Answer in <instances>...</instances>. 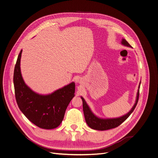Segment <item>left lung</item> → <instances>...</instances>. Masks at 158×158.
Returning a JSON list of instances; mask_svg holds the SVG:
<instances>
[{
    "mask_svg": "<svg viewBox=\"0 0 158 158\" xmlns=\"http://www.w3.org/2000/svg\"><path fill=\"white\" fill-rule=\"evenodd\" d=\"M122 43L127 46L128 47H131V46L127 42V41L125 39H123L122 41ZM140 85H139V87ZM139 90H138V93H137V97H136V100L135 102V104L134 105V106L131 109V110L126 115L124 116H122L119 118H110V119H102L97 117L90 110L89 106H87V104L86 103L85 100L81 97V98L82 100V105H83V111H84V117L85 122L88 126L94 129V130H107L112 128H116L118 127L120 125H121L125 120H126L128 117L131 115V114L135 110L136 105L138 102L139 99Z\"/></svg>",
    "mask_w": 158,
    "mask_h": 158,
    "instance_id": "8db88e82",
    "label": "left lung"
}]
</instances>
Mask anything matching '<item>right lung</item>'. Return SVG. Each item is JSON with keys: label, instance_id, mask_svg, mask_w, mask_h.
Returning <instances> with one entry per match:
<instances>
[{"label": "right lung", "instance_id": "add662e5", "mask_svg": "<svg viewBox=\"0 0 158 158\" xmlns=\"http://www.w3.org/2000/svg\"><path fill=\"white\" fill-rule=\"evenodd\" d=\"M22 50L19 55L14 73L15 98L25 116L36 126L53 129L62 122L66 110L74 96L75 84L72 82L51 94L42 95L32 91L24 82L20 71Z\"/></svg>", "mask_w": 158, "mask_h": 158}]
</instances>
